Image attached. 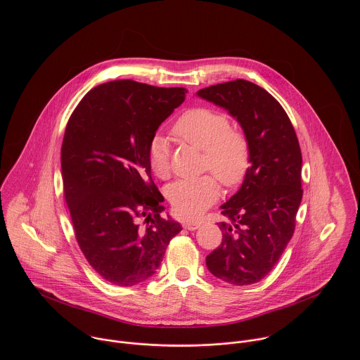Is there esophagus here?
<instances>
[{
  "mask_svg": "<svg viewBox=\"0 0 360 360\" xmlns=\"http://www.w3.org/2000/svg\"><path fill=\"white\" fill-rule=\"evenodd\" d=\"M183 226H184V229H187V230H197V229L201 226V223H200V221H191V220H190V221H186Z\"/></svg>",
  "mask_w": 360,
  "mask_h": 360,
  "instance_id": "esophagus-1",
  "label": "esophagus"
}]
</instances>
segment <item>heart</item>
Wrapping results in <instances>:
<instances>
[{"label": "heart", "mask_w": 360, "mask_h": 360, "mask_svg": "<svg viewBox=\"0 0 360 360\" xmlns=\"http://www.w3.org/2000/svg\"><path fill=\"white\" fill-rule=\"evenodd\" d=\"M176 139L204 150V166L223 186L238 184L250 166L248 140L231 127L227 115L195 108L183 113L173 126ZM150 166L159 179L170 174V146L162 136H155L148 146ZM167 198L177 214L197 217L219 197V184L213 176L183 179L167 187Z\"/></svg>", "instance_id": "obj_1"}]
</instances>
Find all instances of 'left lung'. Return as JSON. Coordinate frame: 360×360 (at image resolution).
<instances>
[{"instance_id": "obj_1", "label": "left lung", "mask_w": 360, "mask_h": 360, "mask_svg": "<svg viewBox=\"0 0 360 360\" xmlns=\"http://www.w3.org/2000/svg\"><path fill=\"white\" fill-rule=\"evenodd\" d=\"M197 96L237 119L251 163L240 190L220 206L227 221L219 223L221 244L206 266L229 284H254L276 266L295 230L304 193L298 137L278 101L248 80L210 86Z\"/></svg>"}]
</instances>
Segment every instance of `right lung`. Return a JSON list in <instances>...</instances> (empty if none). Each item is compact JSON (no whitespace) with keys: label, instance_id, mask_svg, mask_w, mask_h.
<instances>
[{"label":"right lung","instance_id":"add662e5","mask_svg":"<svg viewBox=\"0 0 360 360\" xmlns=\"http://www.w3.org/2000/svg\"><path fill=\"white\" fill-rule=\"evenodd\" d=\"M163 89L115 80L90 90L65 130L60 166L77 244L91 267L115 285L148 280L181 226L160 213L148 146L186 98Z\"/></svg>","mask_w":360,"mask_h":360}]
</instances>
